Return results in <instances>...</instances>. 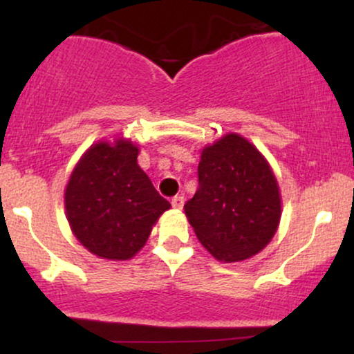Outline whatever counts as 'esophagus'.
<instances>
[{"instance_id": "esophagus-1", "label": "esophagus", "mask_w": 354, "mask_h": 354, "mask_svg": "<svg viewBox=\"0 0 354 354\" xmlns=\"http://www.w3.org/2000/svg\"><path fill=\"white\" fill-rule=\"evenodd\" d=\"M171 205H173V208L181 209L183 205H185V198H183V196H173Z\"/></svg>"}]
</instances>
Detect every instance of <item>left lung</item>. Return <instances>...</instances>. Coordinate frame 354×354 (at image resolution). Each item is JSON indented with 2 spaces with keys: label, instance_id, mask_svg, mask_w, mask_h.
Returning a JSON list of instances; mask_svg holds the SVG:
<instances>
[{
  "label": "left lung",
  "instance_id": "8db88e82",
  "mask_svg": "<svg viewBox=\"0 0 354 354\" xmlns=\"http://www.w3.org/2000/svg\"><path fill=\"white\" fill-rule=\"evenodd\" d=\"M185 213L201 245L225 263L248 259L278 230L281 196L263 154L236 133L206 146Z\"/></svg>",
  "mask_w": 354,
  "mask_h": 354
}]
</instances>
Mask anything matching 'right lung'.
<instances>
[{
  "label": "right lung",
  "instance_id": "obj_1",
  "mask_svg": "<svg viewBox=\"0 0 354 354\" xmlns=\"http://www.w3.org/2000/svg\"><path fill=\"white\" fill-rule=\"evenodd\" d=\"M138 151L128 140L100 141L81 156L66 185L71 231L100 258H133L158 218L171 208L138 166Z\"/></svg>",
  "mask_w": 354,
  "mask_h": 354
}]
</instances>
